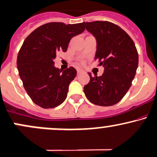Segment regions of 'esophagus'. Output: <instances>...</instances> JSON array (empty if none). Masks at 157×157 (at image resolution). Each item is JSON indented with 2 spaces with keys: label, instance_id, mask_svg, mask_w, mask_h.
<instances>
[{
  "label": "esophagus",
  "instance_id": "34e87169",
  "mask_svg": "<svg viewBox=\"0 0 157 157\" xmlns=\"http://www.w3.org/2000/svg\"><path fill=\"white\" fill-rule=\"evenodd\" d=\"M85 73V71L82 70V69H78L77 70V75H80V74Z\"/></svg>",
  "mask_w": 157,
  "mask_h": 157
}]
</instances>
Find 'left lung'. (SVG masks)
<instances>
[{
    "label": "left lung",
    "instance_id": "left-lung-1",
    "mask_svg": "<svg viewBox=\"0 0 157 157\" xmlns=\"http://www.w3.org/2000/svg\"><path fill=\"white\" fill-rule=\"evenodd\" d=\"M83 24L97 41L94 59L104 68L100 77L88 73L90 81L84 86V93L92 104L113 106L126 94L136 75L139 55L135 43L123 29L112 22Z\"/></svg>",
    "mask_w": 157,
    "mask_h": 157
}]
</instances>
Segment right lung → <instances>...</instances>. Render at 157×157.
Here are the masks:
<instances>
[{"mask_svg":"<svg viewBox=\"0 0 157 157\" xmlns=\"http://www.w3.org/2000/svg\"><path fill=\"white\" fill-rule=\"evenodd\" d=\"M85 30L83 23L51 22L40 26L25 39L17 57L21 80L32 101L44 109L64 102L77 71L54 66L59 52H65L71 39Z\"/></svg>","mask_w":157,"mask_h":157,"instance_id":"1","label":"right lung"}]
</instances>
